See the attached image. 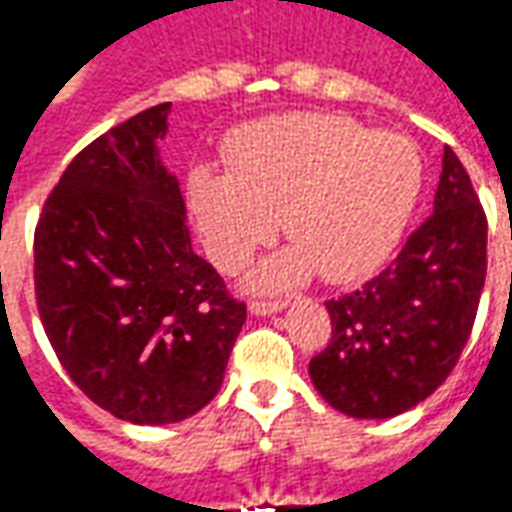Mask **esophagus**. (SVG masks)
<instances>
[{"label":"esophagus","mask_w":512,"mask_h":512,"mask_svg":"<svg viewBox=\"0 0 512 512\" xmlns=\"http://www.w3.org/2000/svg\"><path fill=\"white\" fill-rule=\"evenodd\" d=\"M285 307V301L282 299H252L249 301V310L255 312V315H271V312H279Z\"/></svg>","instance_id":"34e87169"}]
</instances>
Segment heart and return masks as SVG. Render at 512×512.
Instances as JSON below:
<instances>
[{"instance_id": "1", "label": "heart", "mask_w": 512, "mask_h": 512, "mask_svg": "<svg viewBox=\"0 0 512 512\" xmlns=\"http://www.w3.org/2000/svg\"><path fill=\"white\" fill-rule=\"evenodd\" d=\"M233 172L197 167L191 205L224 268L274 238L277 219L299 252L263 266V285L307 274L345 282L384 263L417 208L425 167L403 134L345 115H285L246 126L227 145Z\"/></svg>"}]
</instances>
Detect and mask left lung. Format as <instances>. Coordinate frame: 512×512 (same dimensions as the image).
I'll list each match as a JSON object with an SVG mask.
<instances>
[{
	"instance_id": "1",
	"label": "left lung",
	"mask_w": 512,
	"mask_h": 512,
	"mask_svg": "<svg viewBox=\"0 0 512 512\" xmlns=\"http://www.w3.org/2000/svg\"><path fill=\"white\" fill-rule=\"evenodd\" d=\"M485 268L488 219L444 147L433 213L381 274L326 301L332 337L310 362L323 400L348 417L386 419L433 395L469 343Z\"/></svg>"
}]
</instances>
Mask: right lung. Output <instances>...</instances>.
<instances>
[{
	"mask_svg": "<svg viewBox=\"0 0 512 512\" xmlns=\"http://www.w3.org/2000/svg\"><path fill=\"white\" fill-rule=\"evenodd\" d=\"M172 104L150 106L76 153L35 227V299L65 373L134 425L208 406L246 304L194 255L178 180L156 142Z\"/></svg>",
	"mask_w": 512,
	"mask_h": 512,
	"instance_id": "add662e5",
	"label": "right lung"
}]
</instances>
